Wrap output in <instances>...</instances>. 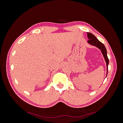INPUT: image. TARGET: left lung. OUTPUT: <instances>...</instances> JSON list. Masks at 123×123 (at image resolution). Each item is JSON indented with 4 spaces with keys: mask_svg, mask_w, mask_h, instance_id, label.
<instances>
[{
    "mask_svg": "<svg viewBox=\"0 0 123 123\" xmlns=\"http://www.w3.org/2000/svg\"><path fill=\"white\" fill-rule=\"evenodd\" d=\"M87 34L88 38L89 39V40L87 41L88 43H89V44L91 45H93V46H96V47L99 48L101 50V52L103 55V57L104 58V59L106 63V66H107V75L106 76V77L108 74V65H109V62L108 58L107 56V52L106 48L104 46V45L103 44L102 42H101L93 34L89 33V32H87Z\"/></svg>",
    "mask_w": 123,
    "mask_h": 123,
    "instance_id": "1",
    "label": "left lung"
}]
</instances>
